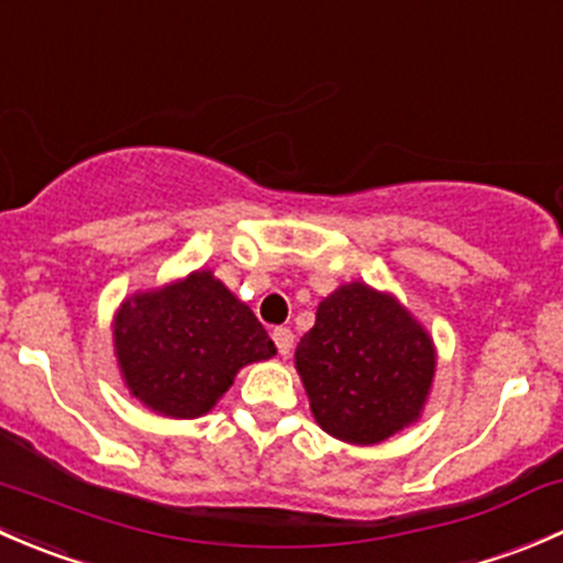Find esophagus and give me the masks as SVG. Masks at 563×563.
Returning <instances> with one entry per match:
<instances>
[{
    "label": "esophagus",
    "mask_w": 563,
    "mask_h": 563,
    "mask_svg": "<svg viewBox=\"0 0 563 563\" xmlns=\"http://www.w3.org/2000/svg\"><path fill=\"white\" fill-rule=\"evenodd\" d=\"M272 340H275V345H277V354H280V356L291 354V349H294V332H291V329L277 327L275 332H272Z\"/></svg>",
    "instance_id": "1"
}]
</instances>
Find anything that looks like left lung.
<instances>
[{"label": "left lung", "mask_w": 563, "mask_h": 563, "mask_svg": "<svg viewBox=\"0 0 563 563\" xmlns=\"http://www.w3.org/2000/svg\"><path fill=\"white\" fill-rule=\"evenodd\" d=\"M323 433L373 446L419 422L435 378V343L389 291L354 280L321 299L294 354Z\"/></svg>", "instance_id": "left-lung-1"}]
</instances>
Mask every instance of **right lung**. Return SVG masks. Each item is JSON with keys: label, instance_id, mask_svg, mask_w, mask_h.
<instances>
[{"label": "right lung", "instance_id": "1", "mask_svg": "<svg viewBox=\"0 0 563 563\" xmlns=\"http://www.w3.org/2000/svg\"><path fill=\"white\" fill-rule=\"evenodd\" d=\"M111 334L130 397L168 419L203 417L242 367L277 354L253 310L212 269L124 297Z\"/></svg>", "mask_w": 563, "mask_h": 563}]
</instances>
